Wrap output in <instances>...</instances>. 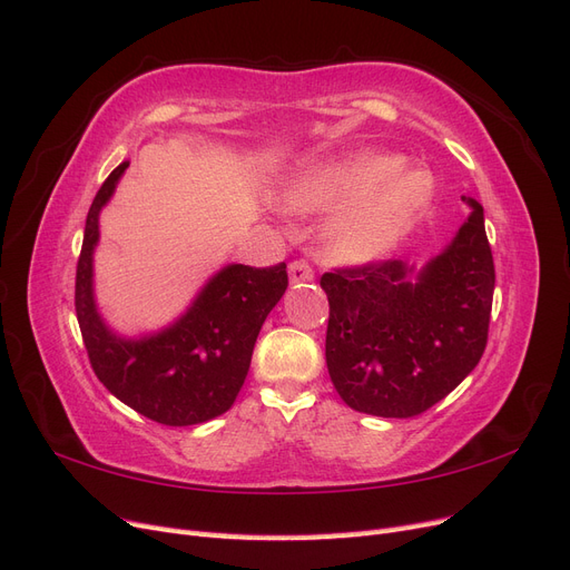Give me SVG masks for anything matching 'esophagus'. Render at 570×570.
Returning a JSON list of instances; mask_svg holds the SVG:
<instances>
[{
	"instance_id": "esophagus-1",
	"label": "esophagus",
	"mask_w": 570,
	"mask_h": 570,
	"mask_svg": "<svg viewBox=\"0 0 570 570\" xmlns=\"http://www.w3.org/2000/svg\"><path fill=\"white\" fill-rule=\"evenodd\" d=\"M288 277H291L293 284H298V282H312V279H315V269H312L309 263H305V261H293V263L288 265Z\"/></svg>"
}]
</instances>
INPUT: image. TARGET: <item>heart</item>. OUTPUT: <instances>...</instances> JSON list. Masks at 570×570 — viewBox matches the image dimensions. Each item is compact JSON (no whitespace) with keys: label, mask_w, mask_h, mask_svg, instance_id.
Wrapping results in <instances>:
<instances>
[{"label":"heart","mask_w":570,"mask_h":570,"mask_svg":"<svg viewBox=\"0 0 570 570\" xmlns=\"http://www.w3.org/2000/svg\"><path fill=\"white\" fill-rule=\"evenodd\" d=\"M435 181L424 168H407L395 154L360 151L315 165L288 181L291 213H334L324 227V248L338 263H372L393 250L429 210Z\"/></svg>","instance_id":"obj_1"}]
</instances>
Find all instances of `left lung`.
Listing matches in <instances>:
<instances>
[{"instance_id": "1", "label": "left lung", "mask_w": 570, "mask_h": 570, "mask_svg": "<svg viewBox=\"0 0 570 570\" xmlns=\"http://www.w3.org/2000/svg\"><path fill=\"white\" fill-rule=\"evenodd\" d=\"M452 244L416 269L402 261L322 274L328 298L326 366L347 407L410 419L450 395L483 357L494 263L483 206Z\"/></svg>"}]
</instances>
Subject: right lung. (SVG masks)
<instances>
[{"mask_svg": "<svg viewBox=\"0 0 570 570\" xmlns=\"http://www.w3.org/2000/svg\"><path fill=\"white\" fill-rule=\"evenodd\" d=\"M130 160H122L97 191L85 223L76 274V312L89 364L127 407L165 426H191L225 414L246 381L255 338L288 286L286 263L227 265L200 288L175 324L141 338H120L95 305L91 253L99 213Z\"/></svg>", "mask_w": 570, "mask_h": 570, "instance_id": "right-lung-1", "label": "right lung"}]
</instances>
